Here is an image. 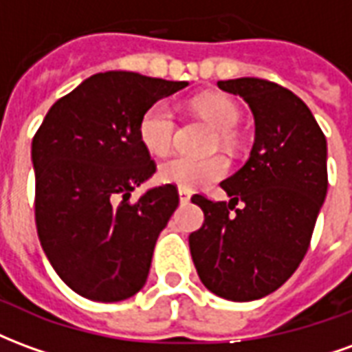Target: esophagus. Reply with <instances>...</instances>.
<instances>
[{"instance_id":"esophagus-1","label":"esophagus","mask_w":352,"mask_h":352,"mask_svg":"<svg viewBox=\"0 0 352 352\" xmlns=\"http://www.w3.org/2000/svg\"><path fill=\"white\" fill-rule=\"evenodd\" d=\"M190 192L183 190V188H179V199H181V204H188L190 201Z\"/></svg>"}]
</instances>
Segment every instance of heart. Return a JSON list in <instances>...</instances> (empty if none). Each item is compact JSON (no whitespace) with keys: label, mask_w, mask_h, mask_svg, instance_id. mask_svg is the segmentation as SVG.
Returning a JSON list of instances; mask_svg holds the SVG:
<instances>
[{"label":"heart","mask_w":352,"mask_h":352,"mask_svg":"<svg viewBox=\"0 0 352 352\" xmlns=\"http://www.w3.org/2000/svg\"><path fill=\"white\" fill-rule=\"evenodd\" d=\"M196 111L217 130L214 145L224 148L236 146V126L241 120V111L226 96H206L196 101ZM175 113L168 101H156L146 109L139 120V139L148 153L164 156L171 151L175 141ZM228 173V162L222 156H213L206 160H196L188 156L169 158L158 168V179L166 184H175L183 190H196L207 183Z\"/></svg>","instance_id":"b5f03b06"}]
</instances>
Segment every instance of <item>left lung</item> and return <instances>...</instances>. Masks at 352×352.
Segmentation results:
<instances>
[{"mask_svg": "<svg viewBox=\"0 0 352 352\" xmlns=\"http://www.w3.org/2000/svg\"><path fill=\"white\" fill-rule=\"evenodd\" d=\"M254 115L245 166L222 181L230 201L194 194L206 221L188 237L201 283L232 302L272 294L298 270L328 190L326 138L296 94L254 77L219 80ZM239 201L241 208L235 206Z\"/></svg>", "mask_w": 352, "mask_h": 352, "instance_id": "obj_1", "label": "left lung"}]
</instances>
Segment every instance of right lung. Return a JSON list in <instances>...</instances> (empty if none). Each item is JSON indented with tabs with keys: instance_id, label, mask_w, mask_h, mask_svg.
<instances>
[{
	"instance_id": "add662e5",
	"label": "right lung",
	"mask_w": 352,
	"mask_h": 352,
	"mask_svg": "<svg viewBox=\"0 0 352 352\" xmlns=\"http://www.w3.org/2000/svg\"><path fill=\"white\" fill-rule=\"evenodd\" d=\"M184 87L131 72L96 73L49 109L34 135L37 236L60 279L88 300L120 302L146 283L179 192L164 184L128 201L156 171L139 120Z\"/></svg>"
}]
</instances>
